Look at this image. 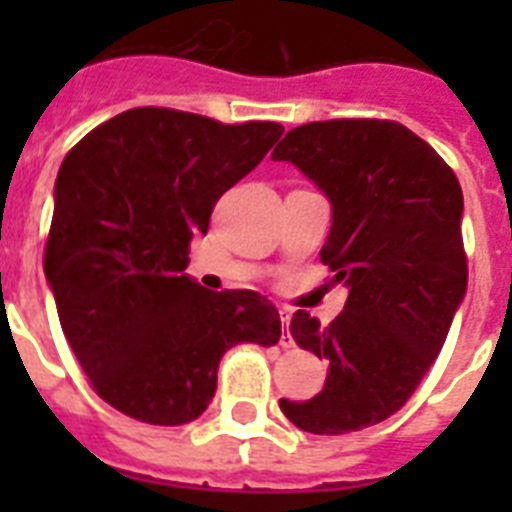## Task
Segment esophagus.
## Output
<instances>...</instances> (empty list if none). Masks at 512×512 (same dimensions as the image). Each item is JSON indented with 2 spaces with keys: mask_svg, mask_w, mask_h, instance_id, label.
Wrapping results in <instances>:
<instances>
[{
  "mask_svg": "<svg viewBox=\"0 0 512 512\" xmlns=\"http://www.w3.org/2000/svg\"><path fill=\"white\" fill-rule=\"evenodd\" d=\"M279 316H281V324L287 327V332L281 335V345H284V348H292V345H295V342H292V335H289V321H292V311H289V308H281Z\"/></svg>",
  "mask_w": 512,
  "mask_h": 512,
  "instance_id": "1",
  "label": "esophagus"
}]
</instances>
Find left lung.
<instances>
[{
  "instance_id": "1",
  "label": "left lung",
  "mask_w": 512,
  "mask_h": 512,
  "mask_svg": "<svg viewBox=\"0 0 512 512\" xmlns=\"http://www.w3.org/2000/svg\"><path fill=\"white\" fill-rule=\"evenodd\" d=\"M273 159L295 164L332 204L321 263L348 287L329 327L305 311L292 316L295 342L327 358L329 374L311 401L281 398V412L316 436L369 428L417 390L468 289L460 180L388 119L303 124Z\"/></svg>"
}]
</instances>
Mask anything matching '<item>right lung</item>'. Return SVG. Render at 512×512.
Here are the masks:
<instances>
[{"instance_id":"right-lung-1","label":"right lung","mask_w":512,"mask_h":512,"mask_svg":"<svg viewBox=\"0 0 512 512\" xmlns=\"http://www.w3.org/2000/svg\"><path fill=\"white\" fill-rule=\"evenodd\" d=\"M281 132L276 122L130 108L60 164L44 276L95 393L132 420H196L215 396L225 350L279 342L271 300L252 289L209 292L185 268L217 199Z\"/></svg>"}]
</instances>
